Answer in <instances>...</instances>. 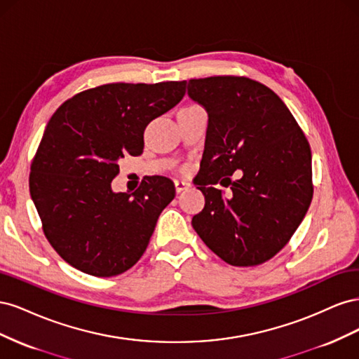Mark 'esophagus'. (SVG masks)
<instances>
[{
    "mask_svg": "<svg viewBox=\"0 0 359 359\" xmlns=\"http://www.w3.org/2000/svg\"><path fill=\"white\" fill-rule=\"evenodd\" d=\"M175 190H177V193H181L182 190H186L187 187H190V184L189 182H186V181H180V180H177L175 182Z\"/></svg>",
    "mask_w": 359,
    "mask_h": 359,
    "instance_id": "34e87169",
    "label": "esophagus"
}]
</instances>
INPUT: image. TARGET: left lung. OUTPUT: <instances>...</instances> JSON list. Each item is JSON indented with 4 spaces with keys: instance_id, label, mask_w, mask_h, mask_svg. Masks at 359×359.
Masks as SVG:
<instances>
[{
    "instance_id": "left-lung-1",
    "label": "left lung",
    "mask_w": 359,
    "mask_h": 359,
    "mask_svg": "<svg viewBox=\"0 0 359 359\" xmlns=\"http://www.w3.org/2000/svg\"><path fill=\"white\" fill-rule=\"evenodd\" d=\"M190 99L208 112L203 210L191 226L232 266L274 257L295 233L313 199L311 151L297 119L268 86L244 76L190 79ZM238 168L242 178L232 182ZM231 187L224 195L213 187Z\"/></svg>"
}]
</instances>
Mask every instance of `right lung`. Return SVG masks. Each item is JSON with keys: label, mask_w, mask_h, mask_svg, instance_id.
<instances>
[{"label": "right lung", "mask_w": 359, "mask_h": 359, "mask_svg": "<svg viewBox=\"0 0 359 359\" xmlns=\"http://www.w3.org/2000/svg\"><path fill=\"white\" fill-rule=\"evenodd\" d=\"M184 94L186 81L106 83L73 95L49 119L29 193L48 241L73 268L114 277L144 255L175 186L157 175L128 194L111 182L119 160L142 154L145 127Z\"/></svg>", "instance_id": "add662e5"}]
</instances>
